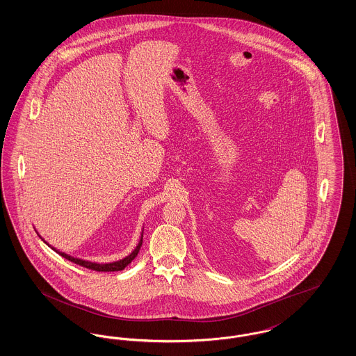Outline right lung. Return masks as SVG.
<instances>
[{
    "mask_svg": "<svg viewBox=\"0 0 356 356\" xmlns=\"http://www.w3.org/2000/svg\"><path fill=\"white\" fill-rule=\"evenodd\" d=\"M47 243V241H45ZM48 244V243H47ZM141 244H143V234H141V238H140V241H138V244L136 245L135 250L132 251V254H128L127 257H124V259H121L119 261H113V263H106V264H99V263H92V261H88V260H81V259H77V257H73V256H69V254H64V252H58L56 248H53L51 247V250H54L58 254H61L63 257H65L67 260L69 261H72V263H74V264H79V266H81V267H85V268H89V270H93V271H99V272H115V271H121V270H124L129 263H132V260L135 259L137 254H138V251H140V247H141ZM51 247V245H49Z\"/></svg>",
    "mask_w": 356,
    "mask_h": 356,
    "instance_id": "add662e5",
    "label": "right lung"
}]
</instances>
